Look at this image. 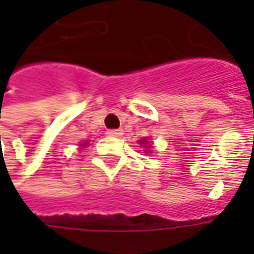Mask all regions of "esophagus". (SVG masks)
I'll use <instances>...</instances> for the list:
<instances>
[{"label":"esophagus","instance_id":"esophagus-1","mask_svg":"<svg viewBox=\"0 0 254 254\" xmlns=\"http://www.w3.org/2000/svg\"><path fill=\"white\" fill-rule=\"evenodd\" d=\"M121 134V129H110V130H107V136H111V137H120Z\"/></svg>","mask_w":254,"mask_h":254}]
</instances>
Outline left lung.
Wrapping results in <instances>:
<instances>
[{
  "mask_svg": "<svg viewBox=\"0 0 254 254\" xmlns=\"http://www.w3.org/2000/svg\"><path fill=\"white\" fill-rule=\"evenodd\" d=\"M140 144H141V145H144L145 148H148V140H147V138H143V140H140Z\"/></svg>",
  "mask_w": 254,
  "mask_h": 254,
  "instance_id": "8db88e82",
  "label": "left lung"
}]
</instances>
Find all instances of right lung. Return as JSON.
I'll use <instances>...</instances> for the list:
<instances>
[{"mask_svg":"<svg viewBox=\"0 0 254 254\" xmlns=\"http://www.w3.org/2000/svg\"><path fill=\"white\" fill-rule=\"evenodd\" d=\"M85 144H87V143H83V144H80V145H81V147H84V145H85Z\"/></svg>","mask_w":254,"mask_h":254,"instance_id":"add662e5","label":"right lung"}]
</instances>
